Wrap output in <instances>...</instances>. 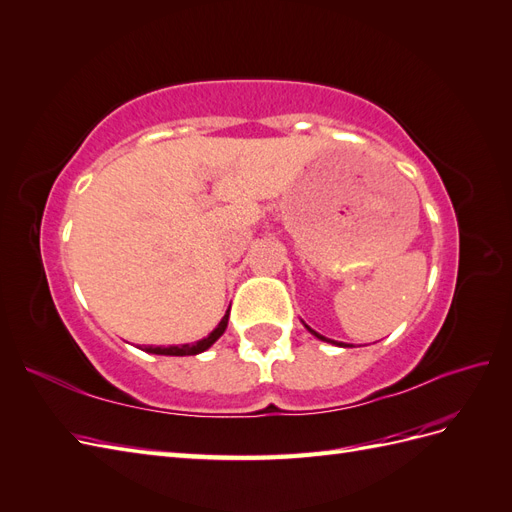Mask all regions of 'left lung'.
<instances>
[{
  "label": "left lung",
  "mask_w": 512,
  "mask_h": 512,
  "mask_svg": "<svg viewBox=\"0 0 512 512\" xmlns=\"http://www.w3.org/2000/svg\"><path fill=\"white\" fill-rule=\"evenodd\" d=\"M306 327H308V325H306ZM308 329H310V327H308ZM310 331H312V334H314V336H316V338H321V340H325V342H331V340H327V338H323V336H321V334H316V331H314V329H310ZM338 347H349V344H340V342H338Z\"/></svg>",
  "instance_id": "left-lung-1"
}]
</instances>
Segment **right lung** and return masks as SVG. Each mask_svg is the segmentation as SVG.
<instances>
[{
  "instance_id": "obj_1",
  "label": "right lung",
  "mask_w": 512,
  "mask_h": 512,
  "mask_svg": "<svg viewBox=\"0 0 512 512\" xmlns=\"http://www.w3.org/2000/svg\"><path fill=\"white\" fill-rule=\"evenodd\" d=\"M228 316H230V310L224 314V319L219 321V325L211 331V334L206 336L204 340H198L196 344H181V347H148L146 351L155 353V355H198V353L209 349L211 344L224 334L226 327H228Z\"/></svg>"
}]
</instances>
